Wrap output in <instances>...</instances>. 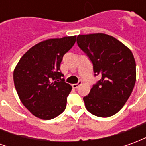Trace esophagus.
Wrapping results in <instances>:
<instances>
[{
    "instance_id": "obj_1",
    "label": "esophagus",
    "mask_w": 146,
    "mask_h": 146,
    "mask_svg": "<svg viewBox=\"0 0 146 146\" xmlns=\"http://www.w3.org/2000/svg\"><path fill=\"white\" fill-rule=\"evenodd\" d=\"M81 84H82V81H81V80H79V82L77 83V84H73L72 86H73V88H78Z\"/></svg>"
}]
</instances>
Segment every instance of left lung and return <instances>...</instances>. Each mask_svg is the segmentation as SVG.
<instances>
[{
  "instance_id": "8db88e82",
  "label": "left lung",
  "mask_w": 146,
  "mask_h": 146,
  "mask_svg": "<svg viewBox=\"0 0 146 146\" xmlns=\"http://www.w3.org/2000/svg\"><path fill=\"white\" fill-rule=\"evenodd\" d=\"M76 42L101 79L84 97L87 110L99 117L118 113L131 94L136 81V64L131 51L105 33L78 35Z\"/></svg>"
}]
</instances>
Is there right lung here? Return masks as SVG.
Segmentation results:
<instances>
[{
    "label": "right lung",
    "mask_w": 146,
    "mask_h": 146,
    "mask_svg": "<svg viewBox=\"0 0 146 146\" xmlns=\"http://www.w3.org/2000/svg\"><path fill=\"white\" fill-rule=\"evenodd\" d=\"M76 37L40 42L23 55L15 68L13 79L18 95L24 106L40 119H54L66 107L72 87L62 78L60 64Z\"/></svg>",
    "instance_id": "1"
}]
</instances>
